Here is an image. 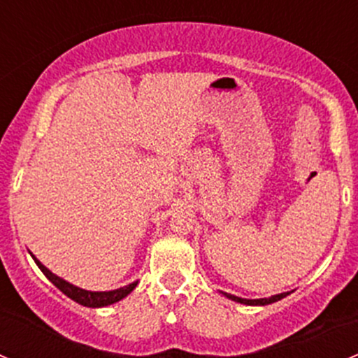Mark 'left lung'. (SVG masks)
Returning a JSON list of instances; mask_svg holds the SVG:
<instances>
[{"instance_id": "8db88e82", "label": "left lung", "mask_w": 358, "mask_h": 358, "mask_svg": "<svg viewBox=\"0 0 358 358\" xmlns=\"http://www.w3.org/2000/svg\"><path fill=\"white\" fill-rule=\"evenodd\" d=\"M223 296H227L229 299H232V301H237V303H243V305H251V306H265V305H270V303H275L279 301V299L286 298L287 294H291V292H280V294H275V296H270V298H259V299H246V298H239V296H234V294H229V292H223Z\"/></svg>"}]
</instances>
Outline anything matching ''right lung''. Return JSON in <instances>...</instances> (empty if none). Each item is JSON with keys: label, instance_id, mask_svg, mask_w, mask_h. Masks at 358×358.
Wrapping results in <instances>:
<instances>
[{"label": "right lung", "instance_id": "obj_1", "mask_svg": "<svg viewBox=\"0 0 358 358\" xmlns=\"http://www.w3.org/2000/svg\"><path fill=\"white\" fill-rule=\"evenodd\" d=\"M31 256H32V259L36 262V265L39 266V270L45 273L46 279H48L53 286L59 287V289L62 291L67 298L74 299L76 303H79V305H83V306H88V308H100V306L112 305V303L126 298L129 292L135 289L136 284H138V282H133V284H128V286L119 287V289H114V291H86V289H81V287H78V286H72V284H69L67 280L57 277L55 273L50 272V270L46 268V266L43 265V263L39 262L34 255H32V252H31Z\"/></svg>", "mask_w": 358, "mask_h": 358}]
</instances>
